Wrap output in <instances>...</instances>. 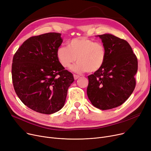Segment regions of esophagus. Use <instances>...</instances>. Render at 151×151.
<instances>
[{"label":"esophagus","instance_id":"34e87169","mask_svg":"<svg viewBox=\"0 0 151 151\" xmlns=\"http://www.w3.org/2000/svg\"><path fill=\"white\" fill-rule=\"evenodd\" d=\"M80 76H78V75H76V74H74V79L75 80H77V78H78V77H79Z\"/></svg>","mask_w":151,"mask_h":151}]
</instances>
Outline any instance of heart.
Instances as JSON below:
<instances>
[{"instance_id":"b5f03b06","label":"heart","mask_w":151,"mask_h":151,"mask_svg":"<svg viewBox=\"0 0 151 151\" xmlns=\"http://www.w3.org/2000/svg\"><path fill=\"white\" fill-rule=\"evenodd\" d=\"M56 56L64 68L69 67L77 60V64L71 67L72 70L79 73L86 71L93 73L103 67L106 52L101 43L81 37L70 40L68 47L60 46L57 49Z\"/></svg>"}]
</instances>
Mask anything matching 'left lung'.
<instances>
[{
    "label": "left lung",
    "instance_id": "1",
    "mask_svg": "<svg viewBox=\"0 0 151 151\" xmlns=\"http://www.w3.org/2000/svg\"><path fill=\"white\" fill-rule=\"evenodd\" d=\"M98 36L106 48V60L101 69L88 76L87 92L93 106L108 110L122 104L132 95L138 59L125 40L110 34Z\"/></svg>",
    "mask_w": 151,
    "mask_h": 151
}]
</instances>
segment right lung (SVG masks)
<instances>
[{
  "label": "right lung",
  "mask_w": 151,
  "mask_h": 151,
  "mask_svg": "<svg viewBox=\"0 0 151 151\" xmlns=\"http://www.w3.org/2000/svg\"><path fill=\"white\" fill-rule=\"evenodd\" d=\"M61 34L49 32L32 36L13 56L12 82L17 96L29 108L51 114L64 105L73 74L64 69L56 56Z\"/></svg>",
  "instance_id": "add662e5"
}]
</instances>
